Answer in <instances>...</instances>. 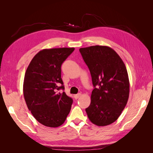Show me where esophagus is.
<instances>
[{
  "instance_id": "obj_1",
  "label": "esophagus",
  "mask_w": 153,
  "mask_h": 153,
  "mask_svg": "<svg viewBox=\"0 0 153 153\" xmlns=\"http://www.w3.org/2000/svg\"><path fill=\"white\" fill-rule=\"evenodd\" d=\"M80 96H81V94L80 93H78L77 94L74 95V98H75L76 100H77L78 98H79V97H80Z\"/></svg>"
}]
</instances>
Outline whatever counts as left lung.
<instances>
[{"instance_id":"1","label":"left lung","mask_w":153,"mask_h":153,"mask_svg":"<svg viewBox=\"0 0 153 153\" xmlns=\"http://www.w3.org/2000/svg\"><path fill=\"white\" fill-rule=\"evenodd\" d=\"M79 50L94 87L91 104L85 109L88 118L97 126H107L119 118L128 102L129 82L126 66L119 55L106 46Z\"/></svg>"}]
</instances>
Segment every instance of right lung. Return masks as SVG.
I'll return each instance as SVG.
<instances>
[{
  "label": "right lung",
  "mask_w": 153,
  "mask_h": 153,
  "mask_svg": "<svg viewBox=\"0 0 153 153\" xmlns=\"http://www.w3.org/2000/svg\"><path fill=\"white\" fill-rule=\"evenodd\" d=\"M74 48L43 49L32 59L24 80V96L34 118L45 126L56 128L66 121L73 100L64 92L61 65Z\"/></svg>",
  "instance_id": "obj_1"
}]
</instances>
